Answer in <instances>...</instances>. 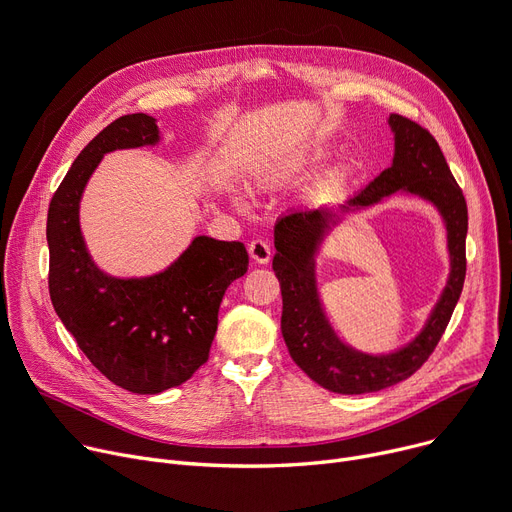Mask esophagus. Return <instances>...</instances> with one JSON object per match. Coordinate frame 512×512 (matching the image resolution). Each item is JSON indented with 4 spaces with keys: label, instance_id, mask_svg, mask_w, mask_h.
<instances>
[{
    "label": "esophagus",
    "instance_id": "obj_1",
    "mask_svg": "<svg viewBox=\"0 0 512 512\" xmlns=\"http://www.w3.org/2000/svg\"><path fill=\"white\" fill-rule=\"evenodd\" d=\"M249 255H251V259H253L255 263L265 265V263H269V259H271V247L267 245V241L255 239V241L249 243Z\"/></svg>",
    "mask_w": 512,
    "mask_h": 512
}]
</instances>
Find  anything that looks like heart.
Instances as JSON below:
<instances>
[{"instance_id":"b5f03b06","label":"heart","mask_w":512,"mask_h":512,"mask_svg":"<svg viewBox=\"0 0 512 512\" xmlns=\"http://www.w3.org/2000/svg\"><path fill=\"white\" fill-rule=\"evenodd\" d=\"M329 157V149L327 147H316L312 153H310V161H322V159H327ZM232 202H235V206L239 208V210H247V202L239 196V194H235L232 196Z\"/></svg>"}]
</instances>
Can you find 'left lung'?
Listing matches in <instances>:
<instances>
[{
  "label": "left lung",
  "instance_id": "obj_1",
  "mask_svg": "<svg viewBox=\"0 0 512 512\" xmlns=\"http://www.w3.org/2000/svg\"><path fill=\"white\" fill-rule=\"evenodd\" d=\"M388 124L394 132V159L388 169L339 210L322 206L290 212L275 222L273 232L284 341L304 374L335 394L378 392L410 378L437 347L466 280V198L429 130L398 114H390ZM396 191L423 197L440 210L448 230L450 277L424 331L392 354L371 356L343 344L330 327L317 296L315 253L341 213L368 207Z\"/></svg>",
  "mask_w": 512,
  "mask_h": 512
}]
</instances>
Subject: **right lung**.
<instances>
[{
    "label": "right lung",
    "mask_w": 512,
    "mask_h": 512,
    "mask_svg": "<svg viewBox=\"0 0 512 512\" xmlns=\"http://www.w3.org/2000/svg\"><path fill=\"white\" fill-rule=\"evenodd\" d=\"M159 138L147 114L108 124L73 161L46 218L55 312L85 357L134 394L181 386L206 363L222 296L249 267L243 243L212 237H196L167 269L147 277H114L91 259L79 224L91 173L106 153L151 147Z\"/></svg>",
    "instance_id": "add662e5"
}]
</instances>
